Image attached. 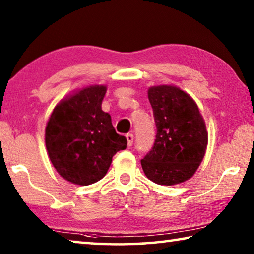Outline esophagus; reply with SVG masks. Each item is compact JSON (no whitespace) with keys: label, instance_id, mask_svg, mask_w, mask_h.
Masks as SVG:
<instances>
[{"label":"esophagus","instance_id":"esophagus-1","mask_svg":"<svg viewBox=\"0 0 254 254\" xmlns=\"http://www.w3.org/2000/svg\"><path fill=\"white\" fill-rule=\"evenodd\" d=\"M126 138L128 141V146H131L132 141H134V135H132L131 132H128V134L126 135Z\"/></svg>","mask_w":254,"mask_h":254}]
</instances>
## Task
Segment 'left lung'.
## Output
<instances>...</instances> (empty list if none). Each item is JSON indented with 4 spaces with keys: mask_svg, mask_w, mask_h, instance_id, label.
I'll list each match as a JSON object with an SVG mask.
<instances>
[{
    "mask_svg": "<svg viewBox=\"0 0 254 254\" xmlns=\"http://www.w3.org/2000/svg\"><path fill=\"white\" fill-rule=\"evenodd\" d=\"M148 99L156 124V139L141 159V167L150 181L159 185H175L188 181L203 161L207 131L195 101L174 86L148 89Z\"/></svg>",
    "mask_w": 254,
    "mask_h": 254,
    "instance_id": "left-lung-1",
    "label": "left lung"
}]
</instances>
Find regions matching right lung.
<instances>
[{
    "label": "right lung",
    "mask_w": 254,
    "mask_h": 254,
    "mask_svg": "<svg viewBox=\"0 0 254 254\" xmlns=\"http://www.w3.org/2000/svg\"><path fill=\"white\" fill-rule=\"evenodd\" d=\"M106 86H90L62 99L46 128L49 158L64 180L90 185L106 175L114 155L127 147L101 109Z\"/></svg>",
    "instance_id": "add662e5"
}]
</instances>
